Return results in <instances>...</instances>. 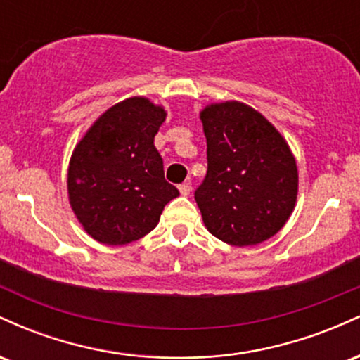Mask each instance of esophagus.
Instances as JSON below:
<instances>
[{
  "label": "esophagus",
  "instance_id": "obj_1",
  "mask_svg": "<svg viewBox=\"0 0 360 360\" xmlns=\"http://www.w3.org/2000/svg\"><path fill=\"white\" fill-rule=\"evenodd\" d=\"M179 191L183 196H188V194L191 193V183H189V181H184L183 184H179Z\"/></svg>",
  "mask_w": 360,
  "mask_h": 360
}]
</instances>
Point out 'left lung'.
I'll return each mask as SVG.
<instances>
[{
	"mask_svg": "<svg viewBox=\"0 0 360 360\" xmlns=\"http://www.w3.org/2000/svg\"><path fill=\"white\" fill-rule=\"evenodd\" d=\"M208 171L194 191L210 233L230 245H257L291 217L298 167L283 135L238 101L201 111Z\"/></svg>",
	"mask_w": 360,
	"mask_h": 360,
	"instance_id": "obj_1",
	"label": "left lung"
}]
</instances>
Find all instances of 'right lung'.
I'll list each match as a JSON object with an SVG mask.
<instances>
[{"mask_svg": "<svg viewBox=\"0 0 360 360\" xmlns=\"http://www.w3.org/2000/svg\"><path fill=\"white\" fill-rule=\"evenodd\" d=\"M162 106L128 98L106 110L74 148L68 172L72 212L94 240L125 245L155 229L169 201L179 196L164 177L154 137Z\"/></svg>", "mask_w": 360, "mask_h": 360, "instance_id": "obj_1", "label": "right lung"}]
</instances>
